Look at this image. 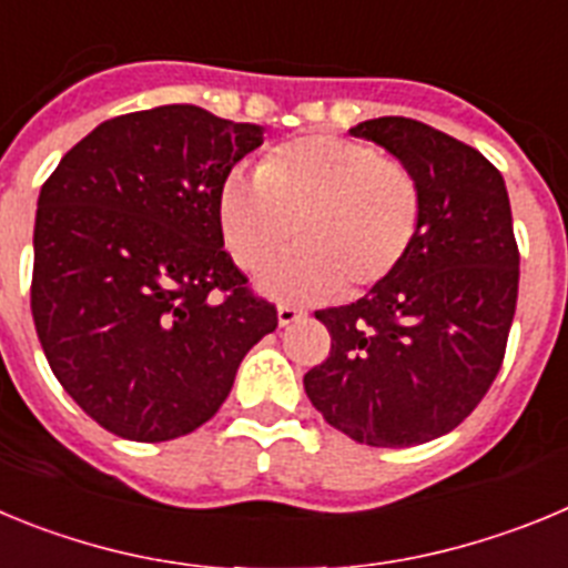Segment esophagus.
Masks as SVG:
<instances>
[{
	"instance_id": "34e87169",
	"label": "esophagus",
	"mask_w": 568,
	"mask_h": 568,
	"mask_svg": "<svg viewBox=\"0 0 568 568\" xmlns=\"http://www.w3.org/2000/svg\"><path fill=\"white\" fill-rule=\"evenodd\" d=\"M298 318H304V310L293 307V304H281V307H278V324H281V327H290V324H295Z\"/></svg>"
}]
</instances>
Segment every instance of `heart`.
Instances as JSON below:
<instances>
[{
    "instance_id": "1",
    "label": "heart",
    "mask_w": 568,
    "mask_h": 568,
    "mask_svg": "<svg viewBox=\"0 0 568 568\" xmlns=\"http://www.w3.org/2000/svg\"><path fill=\"white\" fill-rule=\"evenodd\" d=\"M215 224L241 270L267 267L293 239L298 253L261 284L284 298L361 295L393 278L420 227L424 190L406 164L341 135H298L270 150L255 179L230 173Z\"/></svg>"
}]
</instances>
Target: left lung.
Listing matches in <instances>:
<instances>
[{
    "label": "left lung",
    "instance_id": "left-lung-1",
    "mask_svg": "<svg viewBox=\"0 0 568 568\" xmlns=\"http://www.w3.org/2000/svg\"><path fill=\"white\" fill-rule=\"evenodd\" d=\"M413 170L424 227L389 281L318 310L329 355L304 375L329 426L366 446H415L453 433L504 364L520 253L504 175L469 144L404 115L349 130Z\"/></svg>",
    "mask_w": 568,
    "mask_h": 568
}]
</instances>
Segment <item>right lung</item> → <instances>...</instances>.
<instances>
[{"instance_id":"1","label":"right lung","mask_w":568,"mask_h":568,"mask_svg":"<svg viewBox=\"0 0 568 568\" xmlns=\"http://www.w3.org/2000/svg\"><path fill=\"white\" fill-rule=\"evenodd\" d=\"M261 142L258 124L164 104L102 122L42 184L33 324L64 393L108 433L199 429L278 327L215 224L224 179Z\"/></svg>"}]
</instances>
